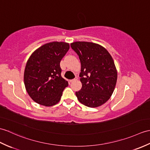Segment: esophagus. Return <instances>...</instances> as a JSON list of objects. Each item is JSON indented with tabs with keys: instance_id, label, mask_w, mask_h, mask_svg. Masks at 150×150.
I'll list each match as a JSON object with an SVG mask.
<instances>
[{
	"instance_id": "esophagus-1",
	"label": "esophagus",
	"mask_w": 150,
	"mask_h": 150,
	"mask_svg": "<svg viewBox=\"0 0 150 150\" xmlns=\"http://www.w3.org/2000/svg\"><path fill=\"white\" fill-rule=\"evenodd\" d=\"M76 80H77V77H75V79H71V80H70V81H69V82H75V81H76Z\"/></svg>"
}]
</instances>
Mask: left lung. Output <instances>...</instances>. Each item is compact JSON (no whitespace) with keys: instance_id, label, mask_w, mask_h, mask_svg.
Listing matches in <instances>:
<instances>
[{"instance_id":"left-lung-1","label":"left lung","mask_w":150,"mask_h":150,"mask_svg":"<svg viewBox=\"0 0 150 150\" xmlns=\"http://www.w3.org/2000/svg\"><path fill=\"white\" fill-rule=\"evenodd\" d=\"M71 47L79 55L82 88L75 93L77 99L89 107H98L107 102L116 87L117 73L113 59L105 48L92 42L75 41Z\"/></svg>"}]
</instances>
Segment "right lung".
I'll list each match as a JSON object with an SVG mask.
<instances>
[{"label": "right lung", "instance_id": "add662e5", "mask_svg": "<svg viewBox=\"0 0 150 150\" xmlns=\"http://www.w3.org/2000/svg\"><path fill=\"white\" fill-rule=\"evenodd\" d=\"M69 48L66 42L48 43L31 54L24 71V84L27 93L40 105L51 107L61 100L68 86L61 76L60 62Z\"/></svg>", "mask_w": 150, "mask_h": 150}]
</instances>
